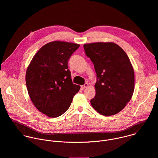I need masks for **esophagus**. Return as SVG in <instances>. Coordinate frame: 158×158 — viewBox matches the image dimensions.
Wrapping results in <instances>:
<instances>
[{"mask_svg":"<svg viewBox=\"0 0 158 158\" xmlns=\"http://www.w3.org/2000/svg\"><path fill=\"white\" fill-rule=\"evenodd\" d=\"M88 85H89V84H88L87 83H85L84 85H81V88H82V89H85V88L87 87H88Z\"/></svg>","mask_w":158,"mask_h":158,"instance_id":"34e87169","label":"esophagus"}]
</instances>
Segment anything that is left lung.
<instances>
[{
  "instance_id": "8db88e82",
  "label": "left lung",
  "mask_w": 158,
  "mask_h": 158,
  "mask_svg": "<svg viewBox=\"0 0 158 158\" xmlns=\"http://www.w3.org/2000/svg\"><path fill=\"white\" fill-rule=\"evenodd\" d=\"M84 49L97 76L96 96L91 104L102 115L116 114L133 94L134 73L131 61L124 50L113 42L86 44Z\"/></svg>"
}]
</instances>
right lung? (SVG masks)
I'll return each mask as SVG.
<instances>
[{"mask_svg": "<svg viewBox=\"0 0 158 158\" xmlns=\"http://www.w3.org/2000/svg\"><path fill=\"white\" fill-rule=\"evenodd\" d=\"M79 45L54 41L44 45L32 58L26 71L30 98L44 114L57 118L69 109L80 86L74 84L68 60Z\"/></svg>", "mask_w": 158, "mask_h": 158, "instance_id": "1", "label": "right lung"}]
</instances>
